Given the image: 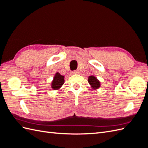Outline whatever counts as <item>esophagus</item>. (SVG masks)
<instances>
[{
	"mask_svg": "<svg viewBox=\"0 0 148 148\" xmlns=\"http://www.w3.org/2000/svg\"><path fill=\"white\" fill-rule=\"evenodd\" d=\"M71 73H72V74H78L79 73V71L75 70V71H73Z\"/></svg>",
	"mask_w": 148,
	"mask_h": 148,
	"instance_id": "esophagus-1",
	"label": "esophagus"
}]
</instances>
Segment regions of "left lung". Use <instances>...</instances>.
<instances>
[{"label":"left lung","mask_w":148,"mask_h":148,"mask_svg":"<svg viewBox=\"0 0 148 148\" xmlns=\"http://www.w3.org/2000/svg\"><path fill=\"white\" fill-rule=\"evenodd\" d=\"M88 82L90 84L91 86L92 89H97L100 87V82L94 76H90L88 78Z\"/></svg>","instance_id":"left-lung-1"}]
</instances>
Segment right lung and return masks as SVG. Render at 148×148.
Returning a JSON list of instances; mask_svg holds the SVG:
<instances>
[{
    "instance_id": "right-lung-1",
    "label": "right lung",
    "mask_w": 148,
    "mask_h": 148,
    "mask_svg": "<svg viewBox=\"0 0 148 148\" xmlns=\"http://www.w3.org/2000/svg\"><path fill=\"white\" fill-rule=\"evenodd\" d=\"M64 83V77L57 72L54 76V78H53V79L51 84V86L53 90H57V89H59L63 85Z\"/></svg>"
}]
</instances>
